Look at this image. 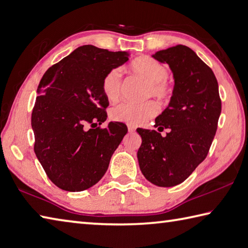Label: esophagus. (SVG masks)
Masks as SVG:
<instances>
[{
    "label": "esophagus",
    "mask_w": 248,
    "mask_h": 248,
    "mask_svg": "<svg viewBox=\"0 0 248 248\" xmlns=\"http://www.w3.org/2000/svg\"><path fill=\"white\" fill-rule=\"evenodd\" d=\"M136 130V127L133 125H128V133H134Z\"/></svg>",
    "instance_id": "obj_1"
}]
</instances>
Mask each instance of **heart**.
<instances>
[{"mask_svg": "<svg viewBox=\"0 0 248 248\" xmlns=\"http://www.w3.org/2000/svg\"><path fill=\"white\" fill-rule=\"evenodd\" d=\"M129 72L148 82L147 96H154L158 100H166L170 96V87L166 78L168 70L165 64L150 56H140L128 64ZM104 95L109 101L119 99L122 92V74L119 69H111L101 82ZM158 107L153 101L143 104L123 102L111 110V118L116 122L130 125H141L156 115Z\"/></svg>", "mask_w": 248, "mask_h": 248, "instance_id": "heart-1", "label": "heart"}]
</instances>
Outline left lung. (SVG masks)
<instances>
[{
	"mask_svg": "<svg viewBox=\"0 0 248 248\" xmlns=\"http://www.w3.org/2000/svg\"><path fill=\"white\" fill-rule=\"evenodd\" d=\"M152 57L170 66L175 84L170 104L155 119L157 132L137 128L142 140L137 157L146 179L166 188L185 181L205 160L221 100L213 70L188 46L158 50ZM163 129H168L164 138Z\"/></svg>",
	"mask_w": 248,
	"mask_h": 248,
	"instance_id": "1",
	"label": "left lung"
}]
</instances>
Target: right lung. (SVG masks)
I'll return each instance as SVG.
<instances>
[{
  "mask_svg": "<svg viewBox=\"0 0 248 248\" xmlns=\"http://www.w3.org/2000/svg\"><path fill=\"white\" fill-rule=\"evenodd\" d=\"M127 51L83 45L51 66L37 87L31 116L34 152L58 188L78 192L96 185L127 133L126 125L107 120L109 101L101 82L111 69L128 60ZM91 128L88 127V125Z\"/></svg>",
  "mask_w": 248,
  "mask_h": 248,
  "instance_id": "add662e5",
  "label": "right lung"
}]
</instances>
